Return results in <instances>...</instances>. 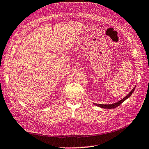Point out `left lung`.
I'll use <instances>...</instances> for the list:
<instances>
[{"label": "left lung", "mask_w": 149, "mask_h": 149, "mask_svg": "<svg viewBox=\"0 0 149 149\" xmlns=\"http://www.w3.org/2000/svg\"><path fill=\"white\" fill-rule=\"evenodd\" d=\"M135 87H134L131 92L129 93L126 97H124L123 99H122L121 100L119 101L117 103H115L114 104H95V105H97V106L99 107H101V108H107V109H113V108H116L118 107H119L120 104H121V103H123V102H124L126 99H127L129 97H130V96L132 95V93H133V92L134 91V90H135Z\"/></svg>", "instance_id": "obj_1"}]
</instances>
